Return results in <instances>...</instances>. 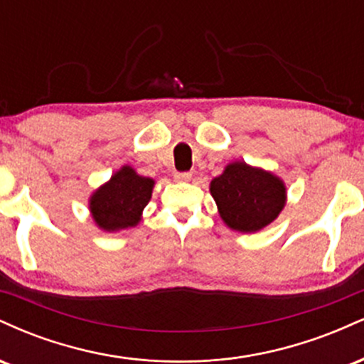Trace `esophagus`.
Returning a JSON list of instances; mask_svg holds the SVG:
<instances>
[{
  "label": "esophagus",
  "mask_w": 364,
  "mask_h": 364,
  "mask_svg": "<svg viewBox=\"0 0 364 364\" xmlns=\"http://www.w3.org/2000/svg\"><path fill=\"white\" fill-rule=\"evenodd\" d=\"M174 179H176V181H190L191 173L190 171H185V173H176L174 174Z\"/></svg>",
  "instance_id": "esophagus-1"
}]
</instances>
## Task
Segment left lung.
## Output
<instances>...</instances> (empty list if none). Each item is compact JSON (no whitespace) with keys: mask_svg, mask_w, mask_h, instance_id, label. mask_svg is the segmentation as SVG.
I'll return each mask as SVG.
<instances>
[{"mask_svg":"<svg viewBox=\"0 0 364 364\" xmlns=\"http://www.w3.org/2000/svg\"><path fill=\"white\" fill-rule=\"evenodd\" d=\"M210 193L231 229L255 232L277 219L286 203V186L274 174L232 162L212 179Z\"/></svg>","mask_w":364,"mask_h":364,"instance_id":"left-lung-1","label":"left lung"}]
</instances>
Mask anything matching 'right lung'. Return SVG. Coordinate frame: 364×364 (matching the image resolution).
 Here are the masks:
<instances>
[{
	"instance_id": "obj_1",
	"label": "right lung",
	"mask_w": 364,
	"mask_h": 364,
	"mask_svg": "<svg viewBox=\"0 0 364 364\" xmlns=\"http://www.w3.org/2000/svg\"><path fill=\"white\" fill-rule=\"evenodd\" d=\"M152 188L150 178L139 176L129 166L121 168L92 195L90 212L95 224L109 232L136 225L152 196Z\"/></svg>"
}]
</instances>
